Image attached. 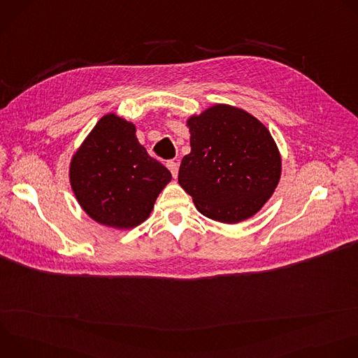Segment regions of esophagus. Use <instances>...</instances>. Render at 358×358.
<instances>
[{
	"instance_id": "34e87169",
	"label": "esophagus",
	"mask_w": 358,
	"mask_h": 358,
	"mask_svg": "<svg viewBox=\"0 0 358 358\" xmlns=\"http://www.w3.org/2000/svg\"><path fill=\"white\" fill-rule=\"evenodd\" d=\"M167 167H169V170L171 171L173 177L177 178V176H178V164H177L176 162H169V163H167Z\"/></svg>"
}]
</instances>
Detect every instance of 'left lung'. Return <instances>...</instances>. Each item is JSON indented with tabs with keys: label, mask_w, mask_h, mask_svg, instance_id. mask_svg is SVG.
<instances>
[{
	"label": "left lung",
	"mask_w": 358,
	"mask_h": 358,
	"mask_svg": "<svg viewBox=\"0 0 358 358\" xmlns=\"http://www.w3.org/2000/svg\"><path fill=\"white\" fill-rule=\"evenodd\" d=\"M191 152L178 182L195 208L222 224L257 214L279 184L282 159L264 123L243 109L214 105L187 120Z\"/></svg>",
	"instance_id": "1"
}]
</instances>
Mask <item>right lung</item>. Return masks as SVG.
Wrapping results in <instances>:
<instances>
[{"instance_id": "obj_1", "label": "right lung", "mask_w": 358, "mask_h": 358, "mask_svg": "<svg viewBox=\"0 0 358 358\" xmlns=\"http://www.w3.org/2000/svg\"><path fill=\"white\" fill-rule=\"evenodd\" d=\"M69 181L79 206L92 220L130 229L150 217L171 173L148 156L131 122L108 113L72 156Z\"/></svg>"}]
</instances>
